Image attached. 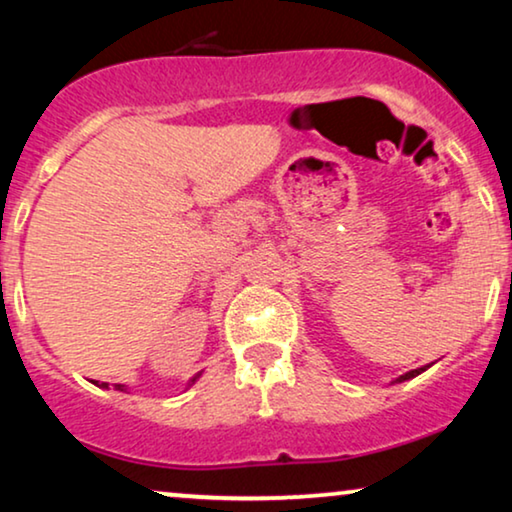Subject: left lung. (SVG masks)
<instances>
[{"mask_svg": "<svg viewBox=\"0 0 512 512\" xmlns=\"http://www.w3.org/2000/svg\"><path fill=\"white\" fill-rule=\"evenodd\" d=\"M426 368H431V363H429V366H422V368H415V370H410V373H405V375H401V377H396V380L394 382H391V384H398V382H405V380H412V377H417L419 373H424V370Z\"/></svg>", "mask_w": 512, "mask_h": 512, "instance_id": "8db88e82", "label": "left lung"}]
</instances>
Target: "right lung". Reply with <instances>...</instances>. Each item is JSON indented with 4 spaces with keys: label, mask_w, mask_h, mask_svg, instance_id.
Returning a JSON list of instances; mask_svg holds the SVG:
<instances>
[{
    "label": "right lung",
    "mask_w": 512,
    "mask_h": 512,
    "mask_svg": "<svg viewBox=\"0 0 512 512\" xmlns=\"http://www.w3.org/2000/svg\"><path fill=\"white\" fill-rule=\"evenodd\" d=\"M200 375H202V373L193 375L191 380H188V387H191V384L198 382V377H200ZM93 384H97V387H102V389H109V384H107V382H93ZM114 389H116V391H125V389H128V387H125V384H114Z\"/></svg>",
    "instance_id": "add662e5"
}]
</instances>
